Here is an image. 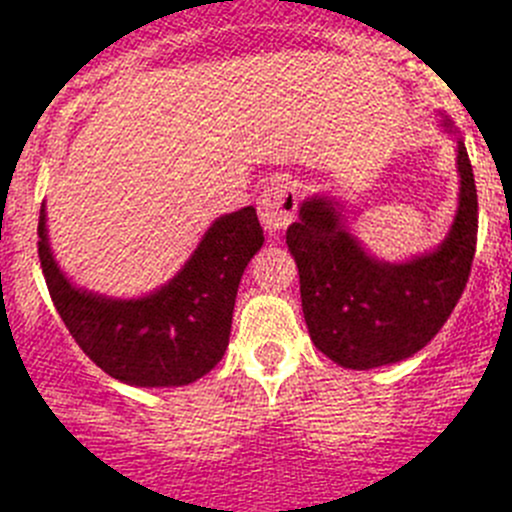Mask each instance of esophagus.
Segmentation results:
<instances>
[{"label":"esophagus","instance_id":"34e87169","mask_svg":"<svg viewBox=\"0 0 512 512\" xmlns=\"http://www.w3.org/2000/svg\"><path fill=\"white\" fill-rule=\"evenodd\" d=\"M260 223L270 235H277L294 220L297 213V188L289 180H272L260 195Z\"/></svg>","mask_w":512,"mask_h":512}]
</instances>
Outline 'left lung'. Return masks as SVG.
<instances>
[{
  "label": "left lung",
  "mask_w": 512,
  "mask_h": 512,
  "mask_svg": "<svg viewBox=\"0 0 512 512\" xmlns=\"http://www.w3.org/2000/svg\"><path fill=\"white\" fill-rule=\"evenodd\" d=\"M441 128L456 136L461 188L456 218L438 247L404 262L379 260L352 235L347 208L332 195L304 198L299 220L287 227L309 337L344 369H374L421 352L466 289L478 235L476 180L446 113Z\"/></svg>",
  "instance_id": "1"
}]
</instances>
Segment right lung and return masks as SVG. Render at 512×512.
<instances>
[{
  "mask_svg": "<svg viewBox=\"0 0 512 512\" xmlns=\"http://www.w3.org/2000/svg\"><path fill=\"white\" fill-rule=\"evenodd\" d=\"M265 242L252 205L220 215L178 275L143 297L76 287L56 262L39 213V260L51 302L84 354L131 386H185L215 369L230 342L232 309L247 262Z\"/></svg>",
  "mask_w": 512,
  "mask_h": 512,
  "instance_id": "1",
  "label": "right lung"
}]
</instances>
